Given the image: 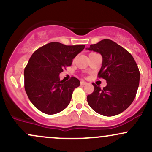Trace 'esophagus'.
Listing matches in <instances>:
<instances>
[{
  "instance_id": "esophagus-1",
  "label": "esophagus",
  "mask_w": 152,
  "mask_h": 152,
  "mask_svg": "<svg viewBox=\"0 0 152 152\" xmlns=\"http://www.w3.org/2000/svg\"><path fill=\"white\" fill-rule=\"evenodd\" d=\"M87 83H86V82H85V81H81V86H83V85H86Z\"/></svg>"
}]
</instances>
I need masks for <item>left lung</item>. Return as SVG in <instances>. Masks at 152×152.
Returning <instances> with one entry per match:
<instances>
[{
	"instance_id": "8db88e82",
	"label": "left lung",
	"mask_w": 152,
	"mask_h": 152,
	"mask_svg": "<svg viewBox=\"0 0 152 152\" xmlns=\"http://www.w3.org/2000/svg\"><path fill=\"white\" fill-rule=\"evenodd\" d=\"M88 50L102 56L98 77L107 83L103 88L92 83L94 90L87 96L88 105L103 116L121 114L131 105L137 94L140 79L137 63L129 52L109 39L91 44Z\"/></svg>"
}]
</instances>
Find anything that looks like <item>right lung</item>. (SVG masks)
Masks as SVG:
<instances>
[{
	"instance_id": "add662e5",
	"label": "right lung",
	"mask_w": 152,
	"mask_h": 152,
	"mask_svg": "<svg viewBox=\"0 0 152 152\" xmlns=\"http://www.w3.org/2000/svg\"><path fill=\"white\" fill-rule=\"evenodd\" d=\"M84 48V45L51 42L32 54L24 70V87L35 107L46 114H57L67 107L80 81L75 77L61 81L59 74Z\"/></svg>"
}]
</instances>
